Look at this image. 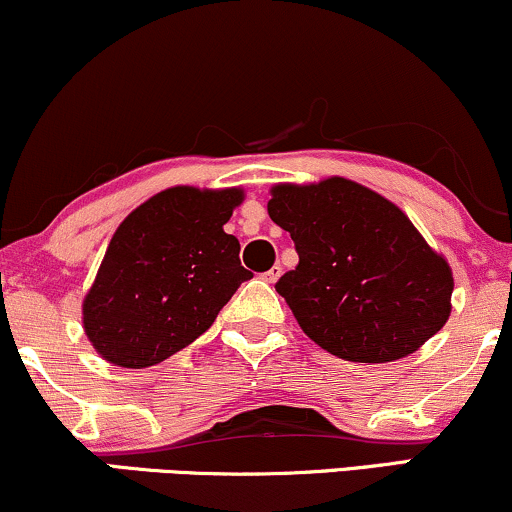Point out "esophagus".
<instances>
[{"instance_id": "esophagus-1", "label": "esophagus", "mask_w": 512, "mask_h": 512, "mask_svg": "<svg viewBox=\"0 0 512 512\" xmlns=\"http://www.w3.org/2000/svg\"><path fill=\"white\" fill-rule=\"evenodd\" d=\"M280 275H282V268L275 263V266L270 268L268 273H263L261 277H263V280H266V282H270V285H273V282H277V277H280Z\"/></svg>"}]
</instances>
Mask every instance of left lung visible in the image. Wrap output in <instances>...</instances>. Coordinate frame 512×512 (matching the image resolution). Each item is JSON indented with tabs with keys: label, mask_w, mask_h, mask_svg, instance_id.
<instances>
[{
	"label": "left lung",
	"mask_w": 512,
	"mask_h": 512,
	"mask_svg": "<svg viewBox=\"0 0 512 512\" xmlns=\"http://www.w3.org/2000/svg\"><path fill=\"white\" fill-rule=\"evenodd\" d=\"M268 213L299 254V266L277 280V294L332 356L396 361L449 320V263L372 189L344 178L277 185Z\"/></svg>",
	"instance_id": "1"
}]
</instances>
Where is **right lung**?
Masks as SVG:
<instances>
[{
    "instance_id": "right-lung-1",
    "label": "right lung",
    "mask_w": 512,
    "mask_h": 512,
    "mask_svg": "<svg viewBox=\"0 0 512 512\" xmlns=\"http://www.w3.org/2000/svg\"><path fill=\"white\" fill-rule=\"evenodd\" d=\"M242 189L170 187L118 225L82 304V323L106 361L149 368L204 334L242 282L237 237L223 225Z\"/></svg>"
}]
</instances>
